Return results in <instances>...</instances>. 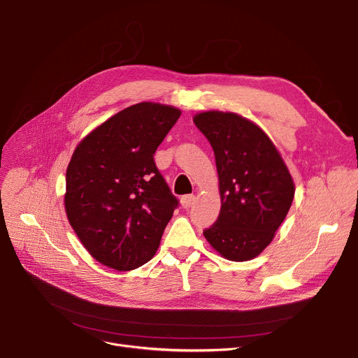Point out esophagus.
Returning <instances> with one entry per match:
<instances>
[{
    "label": "esophagus",
    "instance_id": "1",
    "mask_svg": "<svg viewBox=\"0 0 358 358\" xmlns=\"http://www.w3.org/2000/svg\"><path fill=\"white\" fill-rule=\"evenodd\" d=\"M194 201H196V196L194 194H187V196L181 197V204H182V208H185V209L192 208V206L194 204Z\"/></svg>",
    "mask_w": 358,
    "mask_h": 358
}]
</instances>
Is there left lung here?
<instances>
[{
	"label": "left lung",
	"mask_w": 358,
	"mask_h": 358,
	"mask_svg": "<svg viewBox=\"0 0 358 358\" xmlns=\"http://www.w3.org/2000/svg\"><path fill=\"white\" fill-rule=\"evenodd\" d=\"M193 120L213 148L222 200L217 220L203 235L224 258L252 259L290 209L292 176L270 138L248 119L204 111Z\"/></svg>",
	"instance_id": "8db88e82"
}]
</instances>
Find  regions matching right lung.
<instances>
[{"instance_id": "add662e5", "label": "right lung", "mask_w": 358, "mask_h": 358, "mask_svg": "<svg viewBox=\"0 0 358 358\" xmlns=\"http://www.w3.org/2000/svg\"><path fill=\"white\" fill-rule=\"evenodd\" d=\"M180 115L158 103L130 106L73 150L66 216L85 250L110 268L129 271L152 258L178 206L154 154Z\"/></svg>"}]
</instances>
